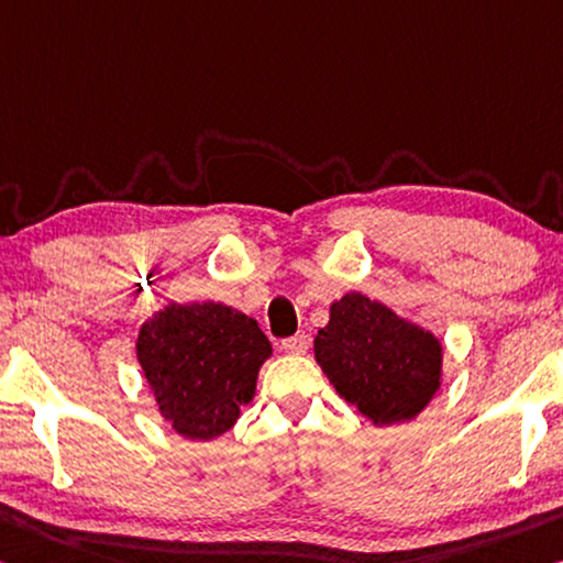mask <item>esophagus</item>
I'll return each mask as SVG.
<instances>
[{"label": "esophagus", "mask_w": 563, "mask_h": 563, "mask_svg": "<svg viewBox=\"0 0 563 563\" xmlns=\"http://www.w3.org/2000/svg\"><path fill=\"white\" fill-rule=\"evenodd\" d=\"M308 345H310V341H308L306 333H298V335H292V338H285V341L280 343L283 351L290 353V355H306V353H308Z\"/></svg>", "instance_id": "esophagus-1"}]
</instances>
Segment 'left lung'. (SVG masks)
Masks as SVG:
<instances>
[{
    "label": "left lung",
    "mask_w": 563,
    "mask_h": 563,
    "mask_svg": "<svg viewBox=\"0 0 563 563\" xmlns=\"http://www.w3.org/2000/svg\"><path fill=\"white\" fill-rule=\"evenodd\" d=\"M313 355L338 396L373 426L413 421L443 378L439 335L355 290L330 306Z\"/></svg>",
    "instance_id": "1"
}]
</instances>
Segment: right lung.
<instances>
[{"label": "right lung", "mask_w": 563, "mask_h": 563, "mask_svg": "<svg viewBox=\"0 0 563 563\" xmlns=\"http://www.w3.org/2000/svg\"><path fill=\"white\" fill-rule=\"evenodd\" d=\"M135 353L159 416L187 441H212L255 396L273 345L253 320L216 300H169L137 330Z\"/></svg>", "instance_id": "right-lung-1"}]
</instances>
